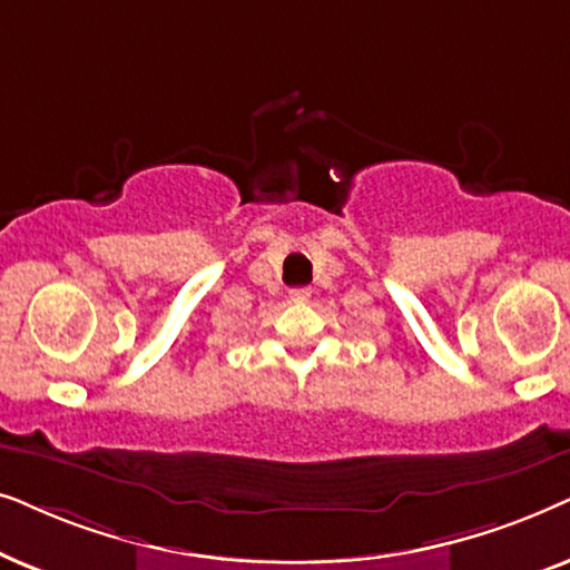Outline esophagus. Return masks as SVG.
Listing matches in <instances>:
<instances>
[{"mask_svg": "<svg viewBox=\"0 0 570 570\" xmlns=\"http://www.w3.org/2000/svg\"><path fill=\"white\" fill-rule=\"evenodd\" d=\"M289 297L294 302H307L309 299V289H307V286H299V289H292L289 292Z\"/></svg>", "mask_w": 570, "mask_h": 570, "instance_id": "esophagus-1", "label": "esophagus"}]
</instances>
